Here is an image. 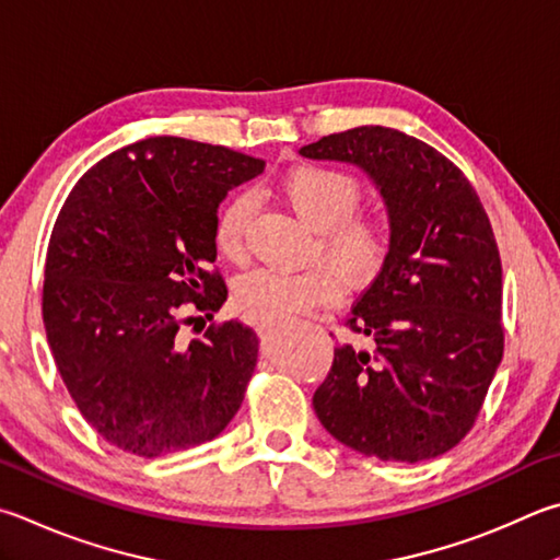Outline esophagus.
I'll use <instances>...</instances> for the list:
<instances>
[{
    "mask_svg": "<svg viewBox=\"0 0 560 560\" xmlns=\"http://www.w3.org/2000/svg\"><path fill=\"white\" fill-rule=\"evenodd\" d=\"M261 330H264V328H259V332H261Z\"/></svg>",
    "mask_w": 560,
    "mask_h": 560,
    "instance_id": "obj_1",
    "label": "esophagus"
}]
</instances>
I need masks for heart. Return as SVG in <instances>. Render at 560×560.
Here are the masks:
<instances>
[{"mask_svg": "<svg viewBox=\"0 0 560 560\" xmlns=\"http://www.w3.org/2000/svg\"><path fill=\"white\" fill-rule=\"evenodd\" d=\"M287 206L315 230L313 257L328 264L287 271L257 267L235 283V301L249 318L273 323L293 313L311 311L340 299L342 281L352 289L368 287L380 277L392 252L389 222L372 212H360L362 186L348 171L301 164L289 168L277 183ZM252 200L230 198L220 208L212 240L220 257L242 261L247 257V228Z\"/></svg>", "mask_w": 560, "mask_h": 560, "instance_id": "b5f03b06", "label": "heart"}]
</instances>
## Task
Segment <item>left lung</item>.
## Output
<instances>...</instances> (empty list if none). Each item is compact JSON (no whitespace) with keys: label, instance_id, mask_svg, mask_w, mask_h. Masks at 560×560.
I'll use <instances>...</instances> for the list:
<instances>
[{"label":"left lung","instance_id":"1","mask_svg":"<svg viewBox=\"0 0 560 560\" xmlns=\"http://www.w3.org/2000/svg\"><path fill=\"white\" fill-rule=\"evenodd\" d=\"M368 171L389 210L392 252L345 325L370 350L335 348L313 409L332 439L421 463L475 425L502 362V261L472 183L392 127H354L301 149Z\"/></svg>","mask_w":560,"mask_h":560}]
</instances>
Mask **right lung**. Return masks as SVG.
Segmentation results:
<instances>
[{"label": "right lung", "instance_id": "obj_1", "mask_svg": "<svg viewBox=\"0 0 560 560\" xmlns=\"http://www.w3.org/2000/svg\"><path fill=\"white\" fill-rule=\"evenodd\" d=\"M264 161L228 147L151 137L97 161L50 232L44 325L68 394L109 445L139 457L225 431L257 368L240 320L180 340L192 313L228 299L212 240L218 206ZM200 320V318H198Z\"/></svg>", "mask_w": 560, "mask_h": 560}]
</instances>
